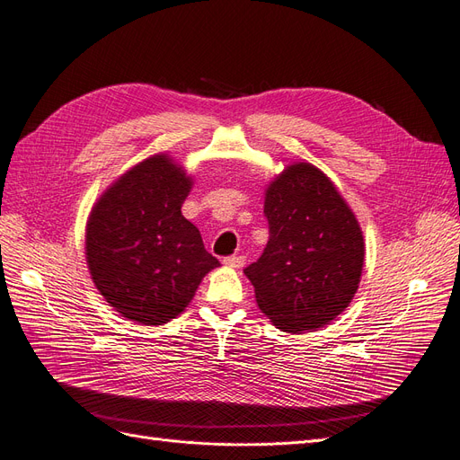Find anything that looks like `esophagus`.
<instances>
[{
  "instance_id": "esophagus-1",
  "label": "esophagus",
  "mask_w": 460,
  "mask_h": 460,
  "mask_svg": "<svg viewBox=\"0 0 460 460\" xmlns=\"http://www.w3.org/2000/svg\"><path fill=\"white\" fill-rule=\"evenodd\" d=\"M244 256H239V254H234V256H227V258H224V263L227 265V268H233V270H241L243 265H244Z\"/></svg>"
}]
</instances>
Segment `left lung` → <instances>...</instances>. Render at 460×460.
Wrapping results in <instances>:
<instances>
[{"mask_svg":"<svg viewBox=\"0 0 460 460\" xmlns=\"http://www.w3.org/2000/svg\"><path fill=\"white\" fill-rule=\"evenodd\" d=\"M270 241L244 275L277 329H321L358 292L363 233L327 175L300 162L280 173L265 195Z\"/></svg>","mask_w":460,"mask_h":460,"instance_id":"1","label":"left lung"}]
</instances>
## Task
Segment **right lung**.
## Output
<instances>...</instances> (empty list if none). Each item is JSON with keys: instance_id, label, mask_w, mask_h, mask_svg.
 Instances as JSON below:
<instances>
[{"instance_id": "1", "label": "right lung", "mask_w": 460, "mask_h": 460, "mask_svg": "<svg viewBox=\"0 0 460 460\" xmlns=\"http://www.w3.org/2000/svg\"><path fill=\"white\" fill-rule=\"evenodd\" d=\"M190 180L164 155L124 173L87 221L85 258L105 300L131 321L180 315L219 261L181 214Z\"/></svg>"}]
</instances>
